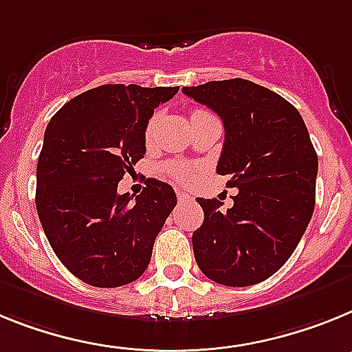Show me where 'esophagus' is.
<instances>
[{
	"instance_id": "obj_1",
	"label": "esophagus",
	"mask_w": 352,
	"mask_h": 352,
	"mask_svg": "<svg viewBox=\"0 0 352 352\" xmlns=\"http://www.w3.org/2000/svg\"><path fill=\"white\" fill-rule=\"evenodd\" d=\"M177 200H179V204H186V201H193V197H189L184 191H177Z\"/></svg>"
}]
</instances>
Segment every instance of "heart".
<instances>
[{"mask_svg":"<svg viewBox=\"0 0 352 352\" xmlns=\"http://www.w3.org/2000/svg\"><path fill=\"white\" fill-rule=\"evenodd\" d=\"M197 113H204V111H195L193 115H197ZM155 122H157V117H152L151 120L146 122V127H145V138L151 140L152 138V133H154L155 129ZM166 173L172 179L179 180V182H191V179H193V170H191V166H188V164L184 163H172V164H166Z\"/></svg>","mask_w":352,"mask_h":352,"instance_id":"1","label":"heart"}]
</instances>
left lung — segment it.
Masks as SVG:
<instances>
[{
  "label": "left lung",
  "instance_id": "obj_1",
  "mask_svg": "<svg viewBox=\"0 0 352 352\" xmlns=\"http://www.w3.org/2000/svg\"><path fill=\"white\" fill-rule=\"evenodd\" d=\"M216 111L225 143L216 172L239 189L234 206L197 198L204 223L193 232L198 267L228 287L264 282L294 253L316 207L317 161L298 109L248 79L209 81L182 88Z\"/></svg>",
  "mask_w": 352,
  "mask_h": 352
}]
</instances>
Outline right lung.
I'll return each instance as SVG.
<instances>
[{"label": "right lung", "mask_w": 352, "mask_h": 352, "mask_svg": "<svg viewBox=\"0 0 352 352\" xmlns=\"http://www.w3.org/2000/svg\"><path fill=\"white\" fill-rule=\"evenodd\" d=\"M179 87L102 85L54 113L36 164V212L49 244L76 278L94 287L138 280L177 206L172 186L146 179L133 200L118 182L143 159L145 127Z\"/></svg>", "instance_id": "obj_1"}]
</instances>
